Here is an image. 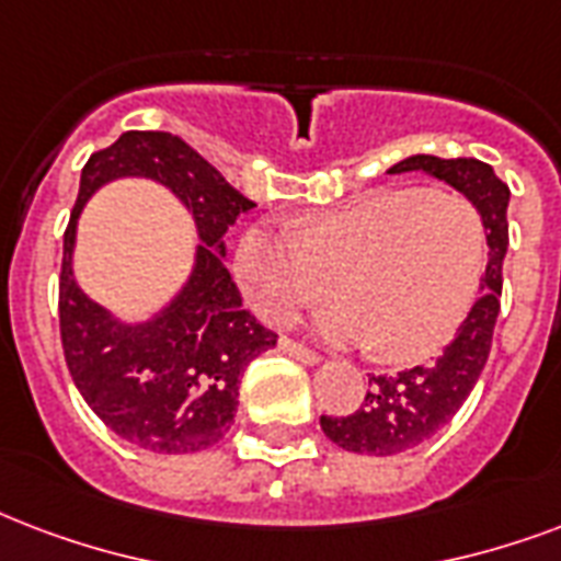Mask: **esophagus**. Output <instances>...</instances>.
<instances>
[{
	"mask_svg": "<svg viewBox=\"0 0 561 561\" xmlns=\"http://www.w3.org/2000/svg\"><path fill=\"white\" fill-rule=\"evenodd\" d=\"M279 350H282V353H285V356L302 362V365H318V362H320V356H318V353H314V350L302 347V344H297V341H290V337H282Z\"/></svg>",
	"mask_w": 561,
	"mask_h": 561,
	"instance_id": "obj_1",
	"label": "esophagus"
}]
</instances>
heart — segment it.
Segmentation results:
<instances>
[{
    "mask_svg": "<svg viewBox=\"0 0 561 561\" xmlns=\"http://www.w3.org/2000/svg\"><path fill=\"white\" fill-rule=\"evenodd\" d=\"M485 267V224L453 191H370L294 229L252 226L234 250L243 294L267 323H288L323 297L337 341L376 344L391 362L435 356L465 323Z\"/></svg>",
    "mask_w": 561,
    "mask_h": 561,
    "instance_id": "obj_1",
    "label": "heart"
}]
</instances>
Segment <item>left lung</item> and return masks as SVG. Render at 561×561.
Masks as SVG:
<instances>
[{"label":"left lung","instance_id":"obj_1","mask_svg":"<svg viewBox=\"0 0 561 561\" xmlns=\"http://www.w3.org/2000/svg\"><path fill=\"white\" fill-rule=\"evenodd\" d=\"M414 170L442 179L480 208L489 241V267L480 282V299L470 306L468 318L456 329L442 356L430 365L409 367L400 374L370 376V391L356 412L344 417H320V430L327 433L329 442L350 453L397 456L430 442L468 400L491 353V335L503 290V259L508 247V185L477 158L412 156L391 167L388 173Z\"/></svg>","mask_w":561,"mask_h":561}]
</instances>
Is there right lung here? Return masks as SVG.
<instances>
[{
	"mask_svg": "<svg viewBox=\"0 0 561 561\" xmlns=\"http://www.w3.org/2000/svg\"><path fill=\"white\" fill-rule=\"evenodd\" d=\"M126 175L170 186L201 234L195 271L183 290L144 324L117 321L71 276L80 208L102 184ZM250 208H255L252 199L170 131H123L81 170L58 285L64 358L93 414L135 447L196 453L220 442L234 421L243 370L276 347V332L243 309L224 262V234Z\"/></svg>",
	"mask_w": 561,
	"mask_h": 561,
	"instance_id": "obj_1",
	"label": "right lung"
}]
</instances>
